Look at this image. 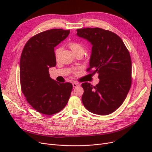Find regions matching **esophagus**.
Listing matches in <instances>:
<instances>
[{"instance_id":"esophagus-1","label":"esophagus","mask_w":152,"mask_h":152,"mask_svg":"<svg viewBox=\"0 0 152 152\" xmlns=\"http://www.w3.org/2000/svg\"><path fill=\"white\" fill-rule=\"evenodd\" d=\"M72 85H73V87H77V86H80V84L77 83V82H73V83H72Z\"/></svg>"}]
</instances>
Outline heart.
Listing matches in <instances>:
<instances>
[{
    "label": "heart",
    "instance_id": "obj_1",
    "mask_svg": "<svg viewBox=\"0 0 152 152\" xmlns=\"http://www.w3.org/2000/svg\"><path fill=\"white\" fill-rule=\"evenodd\" d=\"M68 46L70 48V49L72 50V52L74 53V54H77V53H84V48L82 45L79 43L76 42H71L68 44ZM61 49L59 48H58L55 50V57L56 59L58 58L59 53H60Z\"/></svg>",
    "mask_w": 152,
    "mask_h": 152
}]
</instances>
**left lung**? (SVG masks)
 I'll use <instances>...</instances> for the list:
<instances>
[{"label": "left lung", "instance_id": "8db88e82", "mask_svg": "<svg viewBox=\"0 0 152 152\" xmlns=\"http://www.w3.org/2000/svg\"><path fill=\"white\" fill-rule=\"evenodd\" d=\"M77 35L92 45L89 68L97 73L95 86L82 84V102L91 113L107 115L119 108L131 86L132 64L129 53L122 39L113 32L99 28L77 30Z\"/></svg>", "mask_w": 152, "mask_h": 152}]
</instances>
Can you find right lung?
Masks as SVG:
<instances>
[{
    "label": "right lung",
    "instance_id": "right-lung-1",
    "mask_svg": "<svg viewBox=\"0 0 152 152\" xmlns=\"http://www.w3.org/2000/svg\"><path fill=\"white\" fill-rule=\"evenodd\" d=\"M70 30L52 29L34 36L21 53L20 76L23 93L37 111L55 114L64 108L70 98L72 84L59 83L49 76V68L56 65L54 48L65 40Z\"/></svg>",
    "mask_w": 152,
    "mask_h": 152
}]
</instances>
